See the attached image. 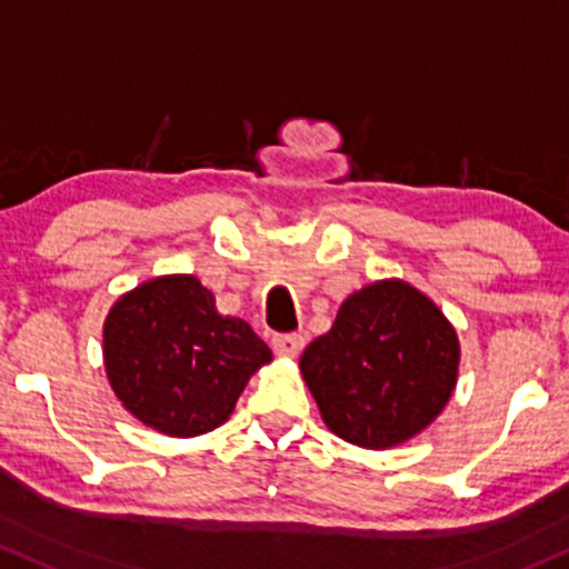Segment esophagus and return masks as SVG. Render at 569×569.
<instances>
[{"mask_svg":"<svg viewBox=\"0 0 569 569\" xmlns=\"http://www.w3.org/2000/svg\"><path fill=\"white\" fill-rule=\"evenodd\" d=\"M271 345H273V350L279 352V356L296 358L298 352H301V347H303V336L301 333H273Z\"/></svg>","mask_w":569,"mask_h":569,"instance_id":"esophagus-1","label":"esophagus"}]
</instances>
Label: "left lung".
<instances>
[{
    "label": "left lung",
    "mask_w": 569,
    "mask_h": 569,
    "mask_svg": "<svg viewBox=\"0 0 569 569\" xmlns=\"http://www.w3.org/2000/svg\"><path fill=\"white\" fill-rule=\"evenodd\" d=\"M458 356L453 326L437 303L385 279L347 296L331 331L303 350L301 375L336 437L385 450L442 412Z\"/></svg>",
    "instance_id": "8db88e82"
}]
</instances>
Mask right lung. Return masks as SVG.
Masks as SVG:
<instances>
[{
	"label": "right lung",
	"instance_id": "add662e5",
	"mask_svg": "<svg viewBox=\"0 0 569 569\" xmlns=\"http://www.w3.org/2000/svg\"><path fill=\"white\" fill-rule=\"evenodd\" d=\"M102 341L113 393L168 437L222 426L249 377L271 360L249 322L219 315L194 277L151 279L121 296Z\"/></svg>",
	"mask_w": 569,
	"mask_h": 569
}]
</instances>
